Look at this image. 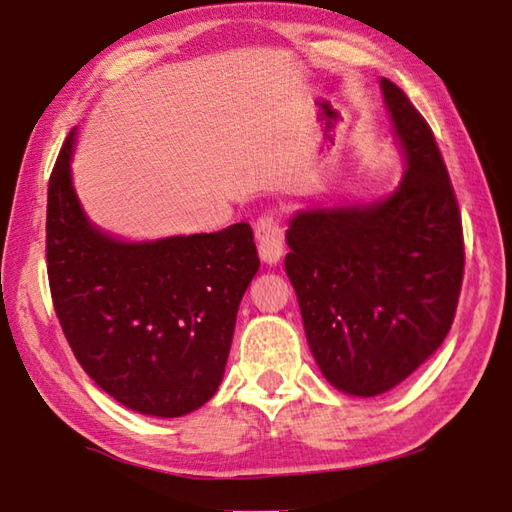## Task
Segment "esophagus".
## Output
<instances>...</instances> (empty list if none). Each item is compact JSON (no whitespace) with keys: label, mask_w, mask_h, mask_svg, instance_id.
I'll return each instance as SVG.
<instances>
[{"label":"esophagus","mask_w":512,"mask_h":512,"mask_svg":"<svg viewBox=\"0 0 512 512\" xmlns=\"http://www.w3.org/2000/svg\"><path fill=\"white\" fill-rule=\"evenodd\" d=\"M257 250L264 264H278L285 253V234L280 223L273 216H264L255 223Z\"/></svg>","instance_id":"1"}]
</instances>
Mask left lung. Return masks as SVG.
<instances>
[{"label":"left lung","mask_w":512,"mask_h":512,"mask_svg":"<svg viewBox=\"0 0 512 512\" xmlns=\"http://www.w3.org/2000/svg\"><path fill=\"white\" fill-rule=\"evenodd\" d=\"M381 94L404 167L370 202L299 209L285 271L326 381L375 398L421 368L451 331L464 271L462 220L430 126L391 80Z\"/></svg>","instance_id":"1"}]
</instances>
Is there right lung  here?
<instances>
[{
	"instance_id": "add662e5",
	"label": "right lung",
	"mask_w": 512,
	"mask_h": 512,
	"mask_svg": "<svg viewBox=\"0 0 512 512\" xmlns=\"http://www.w3.org/2000/svg\"><path fill=\"white\" fill-rule=\"evenodd\" d=\"M78 131L48 186L52 303L82 370L124 407L179 418L216 395L239 303L259 269L248 223L126 241L94 225L73 186Z\"/></svg>"
}]
</instances>
